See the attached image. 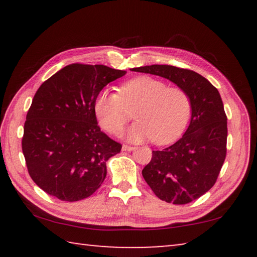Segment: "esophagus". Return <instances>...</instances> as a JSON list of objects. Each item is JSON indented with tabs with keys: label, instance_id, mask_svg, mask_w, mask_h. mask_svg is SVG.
<instances>
[{
	"label": "esophagus",
	"instance_id": "obj_1",
	"mask_svg": "<svg viewBox=\"0 0 257 257\" xmlns=\"http://www.w3.org/2000/svg\"><path fill=\"white\" fill-rule=\"evenodd\" d=\"M133 150H135L134 146H130V145H127V144H123L122 145V151L130 152V151H133Z\"/></svg>",
	"mask_w": 257,
	"mask_h": 257
}]
</instances>
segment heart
<instances>
[{"instance_id": "obj_1", "label": "heart", "mask_w": 257, "mask_h": 257, "mask_svg": "<svg viewBox=\"0 0 257 257\" xmlns=\"http://www.w3.org/2000/svg\"><path fill=\"white\" fill-rule=\"evenodd\" d=\"M137 119L128 129L133 142L153 139L158 144L175 141L184 133L191 114L189 95L180 87H168L163 80L142 76L125 81L119 94L103 89L94 101V111L101 127L118 134L130 119Z\"/></svg>"}]
</instances>
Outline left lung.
Returning <instances> with one entry per match:
<instances>
[{"label":"left lung","mask_w":257,"mask_h":257,"mask_svg":"<svg viewBox=\"0 0 257 257\" xmlns=\"http://www.w3.org/2000/svg\"><path fill=\"white\" fill-rule=\"evenodd\" d=\"M132 70L167 78L189 95L188 129L173 145L152 152L142 173L162 201L177 205L193 202L214 186L227 155V115L220 93L206 78L188 69L153 64Z\"/></svg>","instance_id":"obj_1"}]
</instances>
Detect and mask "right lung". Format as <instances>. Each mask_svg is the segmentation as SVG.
<instances>
[{
  "label": "right lung",
  "instance_id": "1",
  "mask_svg": "<svg viewBox=\"0 0 257 257\" xmlns=\"http://www.w3.org/2000/svg\"><path fill=\"white\" fill-rule=\"evenodd\" d=\"M124 75L102 64L73 63L37 89L21 145L30 178L46 194L77 202L101 187L106 161L122 145L101 132L94 101L108 82Z\"/></svg>",
  "mask_w": 257,
  "mask_h": 257
}]
</instances>
